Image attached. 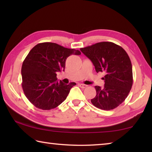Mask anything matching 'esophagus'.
Wrapping results in <instances>:
<instances>
[{
	"label": "esophagus",
	"instance_id": "obj_1",
	"mask_svg": "<svg viewBox=\"0 0 152 152\" xmlns=\"http://www.w3.org/2000/svg\"><path fill=\"white\" fill-rule=\"evenodd\" d=\"M78 86L80 87V88H86V87L87 86V85H86V84H79Z\"/></svg>",
	"mask_w": 152,
	"mask_h": 152
}]
</instances>
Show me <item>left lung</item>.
Wrapping results in <instances>:
<instances>
[{
    "label": "left lung",
    "instance_id": "1",
    "mask_svg": "<svg viewBox=\"0 0 152 152\" xmlns=\"http://www.w3.org/2000/svg\"><path fill=\"white\" fill-rule=\"evenodd\" d=\"M80 51L88 58L96 72H104V85L95 86L96 94L92 104L102 110H112L125 101L133 84L132 65L124 49L113 42H102Z\"/></svg>",
    "mask_w": 152,
    "mask_h": 152
}]
</instances>
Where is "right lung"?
Here are the masks:
<instances>
[{
  "label": "right lung",
  "mask_w": 152,
  "mask_h": 152,
  "mask_svg": "<svg viewBox=\"0 0 152 152\" xmlns=\"http://www.w3.org/2000/svg\"><path fill=\"white\" fill-rule=\"evenodd\" d=\"M79 50L64 48L55 43H38L28 53L21 68L22 87L27 99L35 107L50 110L65 101L75 82L57 81V72L64 71L66 60Z\"/></svg>",
  "instance_id": "1"
}]
</instances>
